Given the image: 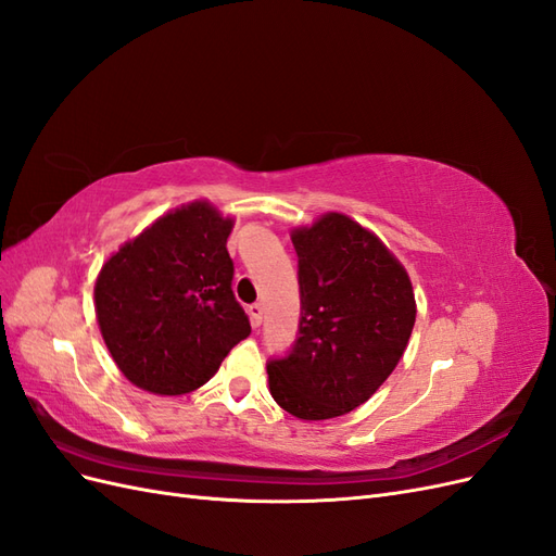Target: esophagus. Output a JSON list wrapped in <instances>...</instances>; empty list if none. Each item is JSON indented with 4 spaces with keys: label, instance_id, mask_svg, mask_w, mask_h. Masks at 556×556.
<instances>
[{
    "label": "esophagus",
    "instance_id": "34e87169",
    "mask_svg": "<svg viewBox=\"0 0 556 556\" xmlns=\"http://www.w3.org/2000/svg\"><path fill=\"white\" fill-rule=\"evenodd\" d=\"M248 315H250V325L252 327H260L262 325V304H252L248 308Z\"/></svg>",
    "mask_w": 556,
    "mask_h": 556
}]
</instances>
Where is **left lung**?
Returning a JSON list of instances; mask_svg holds the SVG:
<instances>
[{"label": "left lung", "mask_w": 556, "mask_h": 556, "mask_svg": "<svg viewBox=\"0 0 556 556\" xmlns=\"http://www.w3.org/2000/svg\"><path fill=\"white\" fill-rule=\"evenodd\" d=\"M301 319L290 357L266 366L282 410L315 422L371 399L406 352L415 325L413 282L371 229L325 213L292 229Z\"/></svg>", "instance_id": "8db88e82"}]
</instances>
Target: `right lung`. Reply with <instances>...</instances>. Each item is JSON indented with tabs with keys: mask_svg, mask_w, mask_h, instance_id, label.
<instances>
[{
	"mask_svg": "<svg viewBox=\"0 0 556 556\" xmlns=\"http://www.w3.org/2000/svg\"><path fill=\"white\" fill-rule=\"evenodd\" d=\"M233 217L194 199L148 225L94 280L99 331L123 376L160 396L194 392L250 336L233 299Z\"/></svg>",
	"mask_w": 556,
	"mask_h": 556,
	"instance_id": "right-lung-1",
	"label": "right lung"
}]
</instances>
